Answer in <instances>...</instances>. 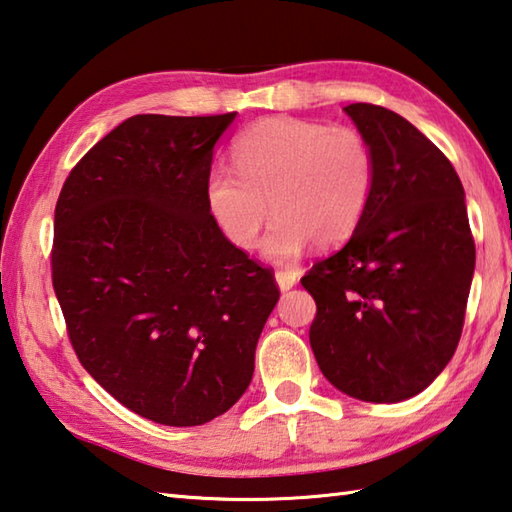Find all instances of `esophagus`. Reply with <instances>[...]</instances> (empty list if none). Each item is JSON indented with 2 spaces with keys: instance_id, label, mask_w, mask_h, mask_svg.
<instances>
[{
  "instance_id": "34e87169",
  "label": "esophagus",
  "mask_w": 512,
  "mask_h": 512,
  "mask_svg": "<svg viewBox=\"0 0 512 512\" xmlns=\"http://www.w3.org/2000/svg\"><path fill=\"white\" fill-rule=\"evenodd\" d=\"M275 282H277V286H280V291H288V288H293L297 284V273H293V271L275 273Z\"/></svg>"
}]
</instances>
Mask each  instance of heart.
Masks as SVG:
<instances>
[{"label":"heart","instance_id":"b5f03b06","mask_svg":"<svg viewBox=\"0 0 512 512\" xmlns=\"http://www.w3.org/2000/svg\"><path fill=\"white\" fill-rule=\"evenodd\" d=\"M237 170L215 165L206 179L212 217L232 244L250 248L264 221V257L291 264L313 241H347L374 197L376 159L365 136L300 118H264L232 145Z\"/></svg>","mask_w":512,"mask_h":512}]
</instances>
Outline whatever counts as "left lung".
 I'll use <instances>...</instances> for the list:
<instances>
[{"label":"left lung","instance_id":"1","mask_svg":"<svg viewBox=\"0 0 512 512\" xmlns=\"http://www.w3.org/2000/svg\"><path fill=\"white\" fill-rule=\"evenodd\" d=\"M376 159L374 197L338 253L302 277L320 371L365 403L412 398L459 345L475 275L466 192L452 163L385 107H345Z\"/></svg>","mask_w":512,"mask_h":512}]
</instances>
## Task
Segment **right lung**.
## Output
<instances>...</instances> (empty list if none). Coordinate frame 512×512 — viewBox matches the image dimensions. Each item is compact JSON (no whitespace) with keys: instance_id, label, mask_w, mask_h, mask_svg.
I'll return each mask as SVG.
<instances>
[{"instance_id":"add662e5","label":"right lung","mask_w":512,"mask_h":512,"mask_svg":"<svg viewBox=\"0 0 512 512\" xmlns=\"http://www.w3.org/2000/svg\"><path fill=\"white\" fill-rule=\"evenodd\" d=\"M235 118H127L55 206L53 288L71 345L118 403L161 425H203L239 401L280 300L208 208L212 154Z\"/></svg>"}]
</instances>
